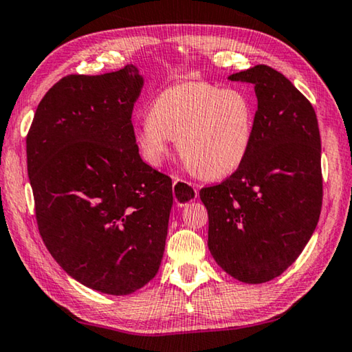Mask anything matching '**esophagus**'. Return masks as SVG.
<instances>
[{"instance_id": "obj_1", "label": "esophagus", "mask_w": 352, "mask_h": 352, "mask_svg": "<svg viewBox=\"0 0 352 352\" xmlns=\"http://www.w3.org/2000/svg\"><path fill=\"white\" fill-rule=\"evenodd\" d=\"M172 191H174V199L177 205H186L197 197V188L192 185L191 182L183 180L180 177H174V183H172Z\"/></svg>"}]
</instances>
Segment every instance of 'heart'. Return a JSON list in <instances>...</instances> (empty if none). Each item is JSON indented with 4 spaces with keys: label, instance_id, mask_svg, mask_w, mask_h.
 I'll list each match as a JSON object with an SVG mask.
<instances>
[{
    "label": "heart",
    "instance_id": "b5f03b06",
    "mask_svg": "<svg viewBox=\"0 0 352 352\" xmlns=\"http://www.w3.org/2000/svg\"><path fill=\"white\" fill-rule=\"evenodd\" d=\"M256 102L241 87L183 81L153 98L135 138L144 160L160 166L170 139L183 161L210 180L224 178L244 163L252 146Z\"/></svg>",
    "mask_w": 352,
    "mask_h": 352
}]
</instances>
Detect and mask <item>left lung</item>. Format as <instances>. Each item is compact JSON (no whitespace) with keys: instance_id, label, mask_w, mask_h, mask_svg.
<instances>
[{"instance_id":"8db88e82","label":"left lung","mask_w":352,"mask_h":352,"mask_svg":"<svg viewBox=\"0 0 352 352\" xmlns=\"http://www.w3.org/2000/svg\"><path fill=\"white\" fill-rule=\"evenodd\" d=\"M228 80L254 85L258 108L244 163L219 185L200 189L208 249L227 274L263 283L298 258L320 219V128L311 103L272 67Z\"/></svg>"}]
</instances>
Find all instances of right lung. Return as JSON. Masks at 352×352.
Here are the masks:
<instances>
[{"label": "right lung", "instance_id": "right-lung-1", "mask_svg": "<svg viewBox=\"0 0 352 352\" xmlns=\"http://www.w3.org/2000/svg\"><path fill=\"white\" fill-rule=\"evenodd\" d=\"M135 65L69 75L38 103L26 136L38 233L75 280L124 296L155 277L174 202L170 177L144 163L131 124Z\"/></svg>", "mask_w": 352, "mask_h": 352}]
</instances>
